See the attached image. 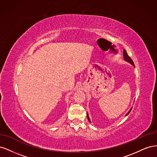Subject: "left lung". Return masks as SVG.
I'll return each mask as SVG.
<instances>
[{
  "mask_svg": "<svg viewBox=\"0 0 157 157\" xmlns=\"http://www.w3.org/2000/svg\"><path fill=\"white\" fill-rule=\"evenodd\" d=\"M123 54H124V59L126 60V61H128V62L129 63H130L133 66H135L134 65V62H133V61H132V59L130 58V56L128 55V54H127V52H126V51L125 50H124V52H123ZM131 110H132V108L130 109V110L128 112V113L126 114V116H127L128 114H129L130 113V111H131ZM87 116H88V121L90 122V118H89V117H88V114H87Z\"/></svg>",
  "mask_w": 157,
  "mask_h": 157,
  "instance_id": "obj_1",
  "label": "left lung"
}]
</instances>
